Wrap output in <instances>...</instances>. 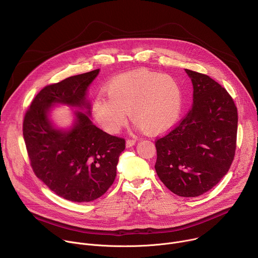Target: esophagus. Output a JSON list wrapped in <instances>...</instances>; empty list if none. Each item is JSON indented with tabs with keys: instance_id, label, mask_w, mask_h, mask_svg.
Listing matches in <instances>:
<instances>
[{
	"instance_id": "34e87169",
	"label": "esophagus",
	"mask_w": 258,
	"mask_h": 258,
	"mask_svg": "<svg viewBox=\"0 0 258 258\" xmlns=\"http://www.w3.org/2000/svg\"><path fill=\"white\" fill-rule=\"evenodd\" d=\"M135 144H136L135 139H127L126 142H125V146L127 147V148H131V147H133Z\"/></svg>"
}]
</instances>
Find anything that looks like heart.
I'll return each mask as SVG.
<instances>
[{
	"label": "heart",
	"mask_w": 258,
	"mask_h": 258,
	"mask_svg": "<svg viewBox=\"0 0 258 258\" xmlns=\"http://www.w3.org/2000/svg\"><path fill=\"white\" fill-rule=\"evenodd\" d=\"M99 95L92 112L98 124L117 134L126 122L127 111L135 126L148 134H161L172 127L180 114L182 92L177 81L168 75L139 69L120 75Z\"/></svg>",
	"instance_id": "1"
}]
</instances>
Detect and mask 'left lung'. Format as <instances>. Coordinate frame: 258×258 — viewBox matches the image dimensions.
I'll return each instance as SVG.
<instances>
[{
	"label": "left lung",
	"mask_w": 258,
	"mask_h": 258,
	"mask_svg": "<svg viewBox=\"0 0 258 258\" xmlns=\"http://www.w3.org/2000/svg\"><path fill=\"white\" fill-rule=\"evenodd\" d=\"M193 85L192 109L177 126L155 142V169L167 189L180 197H197L229 171L237 140V107L208 76L185 69Z\"/></svg>",
	"instance_id": "1"
}]
</instances>
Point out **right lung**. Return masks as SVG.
I'll use <instances>...</instances> for the list:
<instances>
[{"instance_id": "right-lung-1", "label": "right lung", "mask_w": 258, "mask_h": 258, "mask_svg": "<svg viewBox=\"0 0 258 258\" xmlns=\"http://www.w3.org/2000/svg\"><path fill=\"white\" fill-rule=\"evenodd\" d=\"M100 69L45 87L31 102L23 121V137L31 167L58 196L73 202L101 197L116 176L122 138L111 136L91 120L87 91ZM78 107L67 129L57 128L49 115L55 104Z\"/></svg>"}]
</instances>
